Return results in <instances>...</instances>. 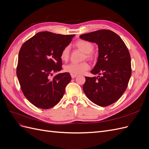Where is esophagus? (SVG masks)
Here are the masks:
<instances>
[{
  "label": "esophagus",
  "mask_w": 149,
  "mask_h": 149,
  "mask_svg": "<svg viewBox=\"0 0 149 149\" xmlns=\"http://www.w3.org/2000/svg\"><path fill=\"white\" fill-rule=\"evenodd\" d=\"M71 78H76V76H77V74H71Z\"/></svg>",
  "instance_id": "esophagus-1"
}]
</instances>
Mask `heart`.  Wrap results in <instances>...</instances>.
Instances as JSON below:
<instances>
[{
    "label": "heart",
    "mask_w": 149,
    "mask_h": 149,
    "mask_svg": "<svg viewBox=\"0 0 149 149\" xmlns=\"http://www.w3.org/2000/svg\"><path fill=\"white\" fill-rule=\"evenodd\" d=\"M75 45L80 51L86 54V58L91 57L90 53L93 52L94 49V45L91 42L84 40H79L76 42ZM69 47H65L61 53V59L63 61H66L69 58ZM89 65L86 62L80 63H70L65 66V70L71 74H83L89 68Z\"/></svg>",
    "instance_id": "b5f03b06"
}]
</instances>
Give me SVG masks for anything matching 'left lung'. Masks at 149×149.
I'll list each match as a JSON object with an SVG mask.
<instances>
[{"instance_id": "8db88e82", "label": "left lung", "mask_w": 149, "mask_h": 149, "mask_svg": "<svg viewBox=\"0 0 149 149\" xmlns=\"http://www.w3.org/2000/svg\"><path fill=\"white\" fill-rule=\"evenodd\" d=\"M79 38L98 46L97 63L91 71L97 77H85L83 91L89 100L105 107L116 102L127 87L131 76L128 49L119 36L109 30H100Z\"/></svg>"}]
</instances>
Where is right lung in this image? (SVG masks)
<instances>
[{
  "instance_id": "right-lung-1",
  "label": "right lung",
  "mask_w": 149,
  "mask_h": 149,
  "mask_svg": "<svg viewBox=\"0 0 149 149\" xmlns=\"http://www.w3.org/2000/svg\"><path fill=\"white\" fill-rule=\"evenodd\" d=\"M74 35L42 31L26 41L20 49L17 76L24 96L35 106L49 109L60 102L71 79L62 69L61 53Z\"/></svg>"
}]
</instances>
